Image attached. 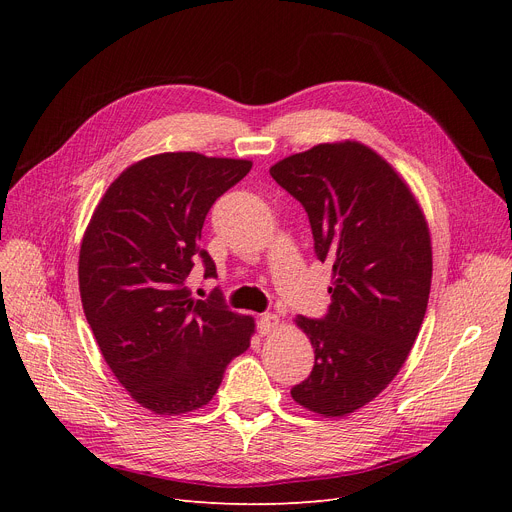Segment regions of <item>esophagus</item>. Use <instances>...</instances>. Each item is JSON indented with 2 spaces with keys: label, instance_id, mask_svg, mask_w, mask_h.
Here are the masks:
<instances>
[{
  "label": "esophagus",
  "instance_id": "esophagus-1",
  "mask_svg": "<svg viewBox=\"0 0 512 512\" xmlns=\"http://www.w3.org/2000/svg\"><path fill=\"white\" fill-rule=\"evenodd\" d=\"M276 326H278V315H276V313H263V315H259L257 328H259V334H261V336L270 334Z\"/></svg>",
  "mask_w": 512,
  "mask_h": 512
}]
</instances>
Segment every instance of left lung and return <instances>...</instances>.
<instances>
[{"label":"left lung","instance_id":"obj_1","mask_svg":"<svg viewBox=\"0 0 512 512\" xmlns=\"http://www.w3.org/2000/svg\"><path fill=\"white\" fill-rule=\"evenodd\" d=\"M270 174L305 207L315 257L334 278L328 313L297 317L315 365L290 394L342 417L378 396L409 357L432 286L429 230L405 180L361 143L317 145Z\"/></svg>","mask_w":512,"mask_h":512}]
</instances>
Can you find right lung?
I'll return each instance as SVG.
<instances>
[{"label": "right lung", "instance_id": "1", "mask_svg": "<svg viewBox=\"0 0 512 512\" xmlns=\"http://www.w3.org/2000/svg\"><path fill=\"white\" fill-rule=\"evenodd\" d=\"M251 166L193 151L137 161L107 188L80 245V301L101 355L157 415L207 405L251 344L253 317L230 311L218 288L195 301L186 286L197 263L203 278H218L201 230Z\"/></svg>", "mask_w": 512, "mask_h": 512}]
</instances>
